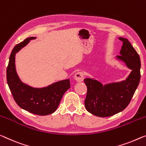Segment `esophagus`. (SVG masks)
I'll return each mask as SVG.
<instances>
[{"instance_id": "1", "label": "esophagus", "mask_w": 146, "mask_h": 146, "mask_svg": "<svg viewBox=\"0 0 146 146\" xmlns=\"http://www.w3.org/2000/svg\"><path fill=\"white\" fill-rule=\"evenodd\" d=\"M74 79L78 82H82L84 80V74L82 72H78L74 75Z\"/></svg>"}]
</instances>
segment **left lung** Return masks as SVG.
<instances>
[{"label":"left lung","mask_w":146,"mask_h":146,"mask_svg":"<svg viewBox=\"0 0 146 146\" xmlns=\"http://www.w3.org/2000/svg\"><path fill=\"white\" fill-rule=\"evenodd\" d=\"M119 39L123 42V46L117 59L124 62L132 70L127 79L104 86L91 78L84 80L87 87L85 106L89 113L98 117H110L126 108L140 83L141 62L139 55L127 39Z\"/></svg>","instance_id":"obj_1"}]
</instances>
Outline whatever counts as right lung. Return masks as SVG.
<instances>
[{
  "instance_id": "1",
  "label": "right lung",
  "mask_w": 146,
  "mask_h": 146,
  "mask_svg": "<svg viewBox=\"0 0 146 146\" xmlns=\"http://www.w3.org/2000/svg\"><path fill=\"white\" fill-rule=\"evenodd\" d=\"M34 39L36 37L27 38L13 48L6 70V79L13 99L20 108L36 115H47L57 110L62 96L70 87V80L59 81L42 88H35L21 82L15 69V54Z\"/></svg>"
}]
</instances>
